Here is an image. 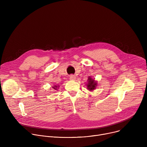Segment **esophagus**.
Returning <instances> with one entry per match:
<instances>
[{
  "mask_svg": "<svg viewBox=\"0 0 147 147\" xmlns=\"http://www.w3.org/2000/svg\"><path fill=\"white\" fill-rule=\"evenodd\" d=\"M76 76H74V75H73V74H71V75H70V80H76Z\"/></svg>",
  "mask_w": 147,
  "mask_h": 147,
  "instance_id": "esophagus-1",
  "label": "esophagus"
}]
</instances>
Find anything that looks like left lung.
<instances>
[{
    "mask_svg": "<svg viewBox=\"0 0 147 147\" xmlns=\"http://www.w3.org/2000/svg\"><path fill=\"white\" fill-rule=\"evenodd\" d=\"M88 82L86 84V86L87 87V90L90 91H93L98 86V82L94 79L91 77V76H89L87 80Z\"/></svg>",
    "mask_w": 147,
    "mask_h": 147,
    "instance_id": "left-lung-1",
    "label": "left lung"
}]
</instances>
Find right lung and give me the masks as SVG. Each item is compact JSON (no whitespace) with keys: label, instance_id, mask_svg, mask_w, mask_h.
I'll return each instance as SVG.
<instances>
[{"label":"right lung","instance_id":"obj_1","mask_svg":"<svg viewBox=\"0 0 147 147\" xmlns=\"http://www.w3.org/2000/svg\"><path fill=\"white\" fill-rule=\"evenodd\" d=\"M52 88L53 89H54L55 90H57L59 89V86H53L52 87Z\"/></svg>","mask_w":147,"mask_h":147}]
</instances>
